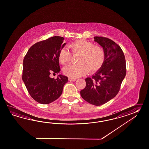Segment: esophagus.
Here are the masks:
<instances>
[{
	"label": "esophagus",
	"mask_w": 149,
	"mask_h": 149,
	"mask_svg": "<svg viewBox=\"0 0 149 149\" xmlns=\"http://www.w3.org/2000/svg\"><path fill=\"white\" fill-rule=\"evenodd\" d=\"M69 80L70 81H75L76 80V79L73 78H71V77H69Z\"/></svg>",
	"instance_id": "obj_1"
}]
</instances>
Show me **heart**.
<instances>
[{
  "label": "heart",
  "mask_w": 149,
  "mask_h": 149,
  "mask_svg": "<svg viewBox=\"0 0 149 149\" xmlns=\"http://www.w3.org/2000/svg\"><path fill=\"white\" fill-rule=\"evenodd\" d=\"M73 54H80L77 65H69L65 67L63 72L66 76L78 78L85 75L88 72H95L103 65L105 54L102 47L95 45L86 40H79L69 45ZM71 55L68 50L62 48L58 54V60L63 65L68 64Z\"/></svg>",
  "instance_id": "heart-1"
}]
</instances>
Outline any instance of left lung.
I'll return each mask as SVG.
<instances>
[{"mask_svg": "<svg viewBox=\"0 0 149 149\" xmlns=\"http://www.w3.org/2000/svg\"><path fill=\"white\" fill-rule=\"evenodd\" d=\"M94 39L103 47L105 58L99 70L85 79L86 86L80 91V95L88 103L99 106L118 93L126 75V61L122 49L115 42L103 37Z\"/></svg>", "mask_w": 149, "mask_h": 149, "instance_id": "1", "label": "left lung"}]
</instances>
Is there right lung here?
Instances as JSON below:
<instances>
[{
  "label": "right lung",
  "instance_id": "1",
  "mask_svg": "<svg viewBox=\"0 0 149 149\" xmlns=\"http://www.w3.org/2000/svg\"><path fill=\"white\" fill-rule=\"evenodd\" d=\"M62 37L54 36L36 42L28 50L23 61L22 79L33 99L47 104L61 95L68 78L62 74L57 79L50 77L51 73L61 71L58 54L66 42Z\"/></svg>",
  "mask_w": 149,
  "mask_h": 149
}]
</instances>
